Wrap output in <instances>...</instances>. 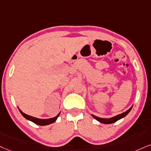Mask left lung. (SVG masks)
<instances>
[{
	"instance_id": "left-lung-1",
	"label": "left lung",
	"mask_w": 151,
	"mask_h": 151,
	"mask_svg": "<svg viewBox=\"0 0 151 151\" xmlns=\"http://www.w3.org/2000/svg\"><path fill=\"white\" fill-rule=\"evenodd\" d=\"M133 107V105L131 107L129 108V109L127 110V111H125V112L122 113H120V114L119 115H115L114 117H112V118H99V117H97L96 116V115H92V116L94 118L95 120H96L97 121H99V122H101V123H103V124H111V123H114V122H116V121H118L119 120H120V119L124 118V117L127 115L128 113L130 112V111H131Z\"/></svg>"
}]
</instances>
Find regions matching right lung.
Listing matches in <instances>:
<instances>
[{
    "mask_svg": "<svg viewBox=\"0 0 151 151\" xmlns=\"http://www.w3.org/2000/svg\"><path fill=\"white\" fill-rule=\"evenodd\" d=\"M18 109L19 110V112L21 113V114L23 115V116L26 119H27V120H29V121H31V122H33V123L38 124V125H41V126L47 125V124H52V123H53V122H55V121L57 120V119L58 118L59 115V114H60V113H61V112H59V114L57 115V116L54 117V118H47V119H40V118H35V117L31 116V115H29L26 114V113H24L22 112V111L19 109V107H18Z\"/></svg>",
    "mask_w": 151,
    "mask_h": 151,
    "instance_id": "obj_1",
    "label": "right lung"
}]
</instances>
